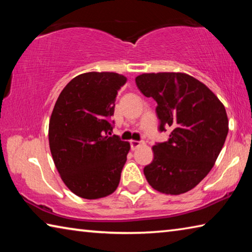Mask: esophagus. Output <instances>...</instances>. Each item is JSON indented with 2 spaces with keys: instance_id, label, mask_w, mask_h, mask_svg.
<instances>
[{
  "instance_id": "34e87169",
  "label": "esophagus",
  "mask_w": 252,
  "mask_h": 252,
  "mask_svg": "<svg viewBox=\"0 0 252 252\" xmlns=\"http://www.w3.org/2000/svg\"><path fill=\"white\" fill-rule=\"evenodd\" d=\"M142 144H144L143 141H135V140H132V141H130V146H131L132 150H135L136 148L142 146Z\"/></svg>"
}]
</instances>
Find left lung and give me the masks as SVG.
<instances>
[{
  "mask_svg": "<svg viewBox=\"0 0 252 252\" xmlns=\"http://www.w3.org/2000/svg\"><path fill=\"white\" fill-rule=\"evenodd\" d=\"M136 87L157 102L159 130L171 133L168 141L156 143L155 158L144 167L153 189L181 194L198 185L210 172L228 134L223 104L210 89L186 73H144Z\"/></svg>",
  "mask_w": 252,
  "mask_h": 252,
  "instance_id": "obj_1",
  "label": "left lung"
}]
</instances>
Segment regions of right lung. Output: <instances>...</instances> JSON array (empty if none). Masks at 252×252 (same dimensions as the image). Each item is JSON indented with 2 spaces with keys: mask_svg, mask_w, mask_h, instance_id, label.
I'll return each instance as SVG.
<instances>
[{
  "mask_svg": "<svg viewBox=\"0 0 252 252\" xmlns=\"http://www.w3.org/2000/svg\"><path fill=\"white\" fill-rule=\"evenodd\" d=\"M126 78L113 72H88L60 93L49 125L50 150L65 186L84 199L116 191L130 143L111 135L114 102Z\"/></svg>",
  "mask_w": 252,
  "mask_h": 252,
  "instance_id": "obj_1",
  "label": "right lung"
}]
</instances>
